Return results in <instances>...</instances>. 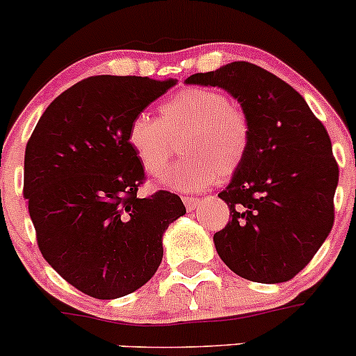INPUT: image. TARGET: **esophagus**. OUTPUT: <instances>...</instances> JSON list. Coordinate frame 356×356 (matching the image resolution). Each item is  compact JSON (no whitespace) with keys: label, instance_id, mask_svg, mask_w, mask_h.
Returning <instances> with one entry per match:
<instances>
[{"label":"esophagus","instance_id":"obj_1","mask_svg":"<svg viewBox=\"0 0 356 356\" xmlns=\"http://www.w3.org/2000/svg\"><path fill=\"white\" fill-rule=\"evenodd\" d=\"M182 202H184L186 209H188L189 212H191V210H195L196 207H198L200 203H202V200L195 198V196H184V198H182Z\"/></svg>","mask_w":356,"mask_h":356}]
</instances>
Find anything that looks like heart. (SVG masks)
Returning a JSON list of instances; mask_svg holds the SVG:
<instances>
[{
  "instance_id": "heart-1",
  "label": "heart",
  "mask_w": 356,
  "mask_h": 356,
  "mask_svg": "<svg viewBox=\"0 0 356 356\" xmlns=\"http://www.w3.org/2000/svg\"><path fill=\"white\" fill-rule=\"evenodd\" d=\"M177 139L186 158L165 172L160 182L181 191H200L240 170L250 149L252 129L247 113L222 92L193 86L165 101L160 118L137 113L127 130L129 147L149 175L165 170Z\"/></svg>"
}]
</instances>
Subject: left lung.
Instances as JSON below:
<instances>
[{"label": "left lung", "instance_id": "8db88e82", "mask_svg": "<svg viewBox=\"0 0 356 356\" xmlns=\"http://www.w3.org/2000/svg\"><path fill=\"white\" fill-rule=\"evenodd\" d=\"M186 83L226 90L252 129L247 160L219 193L231 220L213 234L217 254L245 280L289 282L334 224L339 168L325 127L289 83L250 62L196 72Z\"/></svg>", "mask_w": 356, "mask_h": 356}]
</instances>
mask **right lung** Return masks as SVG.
<instances>
[{"instance_id":"right-lung-1","label":"right lung","mask_w":356,"mask_h":356,"mask_svg":"<svg viewBox=\"0 0 356 356\" xmlns=\"http://www.w3.org/2000/svg\"><path fill=\"white\" fill-rule=\"evenodd\" d=\"M177 79L90 76L41 115L24 156V198L38 247L65 282L116 299L153 278L163 233L186 213L160 189L139 198L144 168L127 143L129 123Z\"/></svg>"}]
</instances>
